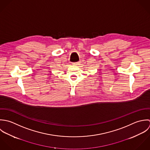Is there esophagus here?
Here are the masks:
<instances>
[{"label":"esophagus","instance_id":"obj_1","mask_svg":"<svg viewBox=\"0 0 150 150\" xmlns=\"http://www.w3.org/2000/svg\"><path fill=\"white\" fill-rule=\"evenodd\" d=\"M79 64V62H73V63H72V65H78Z\"/></svg>","mask_w":150,"mask_h":150}]
</instances>
